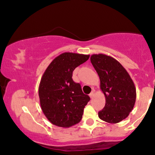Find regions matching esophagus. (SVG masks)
<instances>
[{"label":"esophagus","mask_w":155,"mask_h":155,"mask_svg":"<svg viewBox=\"0 0 155 155\" xmlns=\"http://www.w3.org/2000/svg\"><path fill=\"white\" fill-rule=\"evenodd\" d=\"M94 91H91L89 94V97H91V99H92V98L94 97Z\"/></svg>","instance_id":"obj_1"}]
</instances>
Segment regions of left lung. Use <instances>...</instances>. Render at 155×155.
I'll return each mask as SVG.
<instances>
[{
    "label": "left lung",
    "instance_id": "1",
    "mask_svg": "<svg viewBox=\"0 0 155 155\" xmlns=\"http://www.w3.org/2000/svg\"><path fill=\"white\" fill-rule=\"evenodd\" d=\"M91 62L100 79L106 104L99 117L116 124L129 116L136 101V88L130 74L118 61L107 55L91 56Z\"/></svg>",
    "mask_w": 155,
    "mask_h": 155
}]
</instances>
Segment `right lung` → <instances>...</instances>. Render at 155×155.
<instances>
[{
    "label": "right lung",
    "instance_id": "1",
    "mask_svg": "<svg viewBox=\"0 0 155 155\" xmlns=\"http://www.w3.org/2000/svg\"><path fill=\"white\" fill-rule=\"evenodd\" d=\"M89 58V55L63 53L52 61L43 74L38 87L40 104L53 124L66 128L81 120L90 97L73 81L72 74Z\"/></svg>",
    "mask_w": 155,
    "mask_h": 155
}]
</instances>
